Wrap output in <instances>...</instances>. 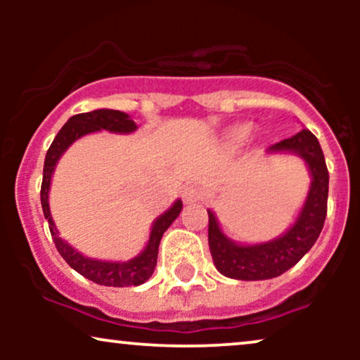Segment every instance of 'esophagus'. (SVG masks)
<instances>
[{
  "label": "esophagus",
  "instance_id": "1",
  "mask_svg": "<svg viewBox=\"0 0 360 360\" xmlns=\"http://www.w3.org/2000/svg\"><path fill=\"white\" fill-rule=\"evenodd\" d=\"M201 196H203V188L198 184H189L183 189V201L186 205L196 203L201 200Z\"/></svg>",
  "mask_w": 360,
  "mask_h": 360
}]
</instances>
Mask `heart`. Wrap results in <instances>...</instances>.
Instances as JSON below:
<instances>
[{
  "label": "heart",
  "instance_id": "b5f03b06",
  "mask_svg": "<svg viewBox=\"0 0 360 360\" xmlns=\"http://www.w3.org/2000/svg\"><path fill=\"white\" fill-rule=\"evenodd\" d=\"M249 131H250V127H249V125L238 127V128H237V137H245V135L249 134Z\"/></svg>",
  "mask_w": 360,
  "mask_h": 360
}]
</instances>
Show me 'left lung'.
I'll return each instance as SVG.
<instances>
[{"label": "left lung", "instance_id": "obj_1", "mask_svg": "<svg viewBox=\"0 0 360 360\" xmlns=\"http://www.w3.org/2000/svg\"><path fill=\"white\" fill-rule=\"evenodd\" d=\"M269 154H295L307 164L311 184L307 200L295 223L278 238L269 242L243 243L233 242L221 232L220 223L212 210H208V243L218 272L232 279L262 281L284 274L298 264L301 257L315 245L323 229L328 200V169H326L320 142L311 131L303 128L291 139H284L267 147Z\"/></svg>", "mask_w": 360, "mask_h": 360}]
</instances>
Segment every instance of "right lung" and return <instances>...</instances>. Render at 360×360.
Masks as SVG:
<instances>
[{"instance_id":"1","label":"right lung","mask_w":360,"mask_h":360,"mask_svg":"<svg viewBox=\"0 0 360 360\" xmlns=\"http://www.w3.org/2000/svg\"><path fill=\"white\" fill-rule=\"evenodd\" d=\"M108 130L111 134H131L137 130L134 120L130 115L123 113L118 110H94L89 113L74 115L68 120L64 127L60 128L57 137L53 139L52 146L49 147L47 155H45L44 162V179L42 189H40V201H42V210L45 214V220L49 221V229H51L53 243H56L57 250L62 255V259L72 267L74 271L79 272L86 279L93 281V283L101 284V286H113V288H125V286H140L154 274L157 254H159V243L160 238L166 230L171 226V223L179 217L181 210H183V201L176 200L169 210H166L160 217L155 218L152 223L150 235H148V242L137 257L127 260V262H111V260H100L91 259L88 255L81 254L79 250L69 245L64 238L59 237V230L56 229V223L52 220L51 206H49V191H51V181L52 174L56 171L57 162L68 150L69 147L76 142L77 139L84 137V135L93 134V131Z\"/></svg>"}]
</instances>
